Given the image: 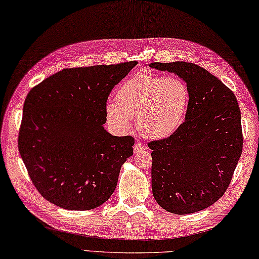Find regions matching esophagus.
Here are the masks:
<instances>
[{"label": "esophagus", "mask_w": 259, "mask_h": 259, "mask_svg": "<svg viewBox=\"0 0 259 259\" xmlns=\"http://www.w3.org/2000/svg\"><path fill=\"white\" fill-rule=\"evenodd\" d=\"M145 150H146V146L142 143H139V142H137V143L134 145V153H140V152L145 151Z\"/></svg>", "instance_id": "obj_1"}]
</instances>
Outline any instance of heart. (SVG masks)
<instances>
[{
	"label": "heart",
	"instance_id": "obj_1",
	"mask_svg": "<svg viewBox=\"0 0 259 259\" xmlns=\"http://www.w3.org/2000/svg\"><path fill=\"white\" fill-rule=\"evenodd\" d=\"M115 102L105 108L110 127L126 133L132 127V118L136 117L142 135L162 140L173 135L182 125L190 104V91L180 78L142 72L120 83Z\"/></svg>",
	"mask_w": 259,
	"mask_h": 259
}]
</instances>
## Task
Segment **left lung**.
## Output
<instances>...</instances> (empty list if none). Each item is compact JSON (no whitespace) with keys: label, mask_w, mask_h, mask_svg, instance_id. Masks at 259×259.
<instances>
[{"label":"left lung","mask_w":259,"mask_h":259,"mask_svg":"<svg viewBox=\"0 0 259 259\" xmlns=\"http://www.w3.org/2000/svg\"><path fill=\"white\" fill-rule=\"evenodd\" d=\"M178 75L190 91L186 120L167 139L152 141V192L171 213L203 210L224 196L242 151L241 115L235 94L191 62H153Z\"/></svg>","instance_id":"8db88e82"}]
</instances>
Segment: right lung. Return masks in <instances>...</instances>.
Listing matches in <instances>:
<instances>
[{
	"mask_svg": "<svg viewBox=\"0 0 259 259\" xmlns=\"http://www.w3.org/2000/svg\"><path fill=\"white\" fill-rule=\"evenodd\" d=\"M137 65L70 68L29 92L18 146L31 181L49 202L91 210L106 202L123 163L133 155L132 136L104 128L107 98Z\"/></svg>",
	"mask_w": 259,
	"mask_h": 259,
	"instance_id": "right-lung-1",
	"label": "right lung"
}]
</instances>
